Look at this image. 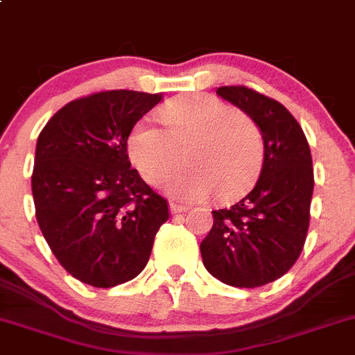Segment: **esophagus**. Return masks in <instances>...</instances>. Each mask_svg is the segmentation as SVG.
Here are the masks:
<instances>
[{
    "instance_id": "obj_1",
    "label": "esophagus",
    "mask_w": 355,
    "mask_h": 355,
    "mask_svg": "<svg viewBox=\"0 0 355 355\" xmlns=\"http://www.w3.org/2000/svg\"><path fill=\"white\" fill-rule=\"evenodd\" d=\"M170 211H171V214H182V212L189 211V207L182 206V204H177V202H171L170 204Z\"/></svg>"
}]
</instances>
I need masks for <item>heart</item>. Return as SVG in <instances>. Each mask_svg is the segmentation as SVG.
<instances>
[{"mask_svg": "<svg viewBox=\"0 0 355 355\" xmlns=\"http://www.w3.org/2000/svg\"><path fill=\"white\" fill-rule=\"evenodd\" d=\"M162 125L137 122L129 134V156L149 184H162L184 159L190 166L170 182L178 199L197 200L218 190L238 196L255 180L263 162L259 125L238 107L211 95L171 100L159 109Z\"/></svg>", "mask_w": 355, "mask_h": 355, "instance_id": "heart-1", "label": "heart"}]
</instances>
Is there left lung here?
Listing matches in <instances>:
<instances>
[{
  "label": "left lung",
  "mask_w": 355,
  "mask_h": 355,
  "mask_svg": "<svg viewBox=\"0 0 355 355\" xmlns=\"http://www.w3.org/2000/svg\"><path fill=\"white\" fill-rule=\"evenodd\" d=\"M263 136L255 185L233 206L212 211L214 225L200 243L209 274L233 287H260L282 277L300 259L309 227L313 162L308 139L277 100L243 85L219 87Z\"/></svg>",
  "instance_id": "1"
}]
</instances>
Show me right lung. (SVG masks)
Segmentation results:
<instances>
[{
	"label": "right lung",
	"instance_id": "1",
	"mask_svg": "<svg viewBox=\"0 0 355 355\" xmlns=\"http://www.w3.org/2000/svg\"><path fill=\"white\" fill-rule=\"evenodd\" d=\"M162 93L109 89L66 103L40 130L32 173L35 218L58 262L93 287L143 272L168 200L130 168L128 139Z\"/></svg>",
	"mask_w": 355,
	"mask_h": 355
}]
</instances>
